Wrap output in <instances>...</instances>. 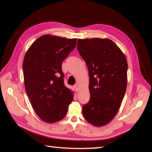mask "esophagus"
Wrapping results in <instances>:
<instances>
[{
	"label": "esophagus",
	"mask_w": 152,
	"mask_h": 152,
	"mask_svg": "<svg viewBox=\"0 0 152 152\" xmlns=\"http://www.w3.org/2000/svg\"><path fill=\"white\" fill-rule=\"evenodd\" d=\"M73 87H74V89H75V91H79V84H76Z\"/></svg>",
	"instance_id": "obj_1"
}]
</instances>
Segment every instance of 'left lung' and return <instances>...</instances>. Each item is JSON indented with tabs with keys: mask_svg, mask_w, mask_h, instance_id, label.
<instances>
[{
	"mask_svg": "<svg viewBox=\"0 0 152 152\" xmlns=\"http://www.w3.org/2000/svg\"><path fill=\"white\" fill-rule=\"evenodd\" d=\"M77 48L88 68L89 103L82 108L86 120L92 125H107L116 115L127 83L125 55L112 40L78 39Z\"/></svg>",
	"mask_w": 152,
	"mask_h": 152,
	"instance_id": "left-lung-1",
	"label": "left lung"
}]
</instances>
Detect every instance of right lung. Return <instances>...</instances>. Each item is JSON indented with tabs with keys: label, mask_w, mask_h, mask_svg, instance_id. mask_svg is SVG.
Masks as SVG:
<instances>
[{
	"label": "right lung",
	"mask_w": 152,
	"mask_h": 152,
	"mask_svg": "<svg viewBox=\"0 0 152 152\" xmlns=\"http://www.w3.org/2000/svg\"><path fill=\"white\" fill-rule=\"evenodd\" d=\"M77 39L44 35L32 44L23 63L25 90L35 112L48 123L65 117L73 100L64 84L63 61L75 48Z\"/></svg>",
	"instance_id": "obj_1"
}]
</instances>
